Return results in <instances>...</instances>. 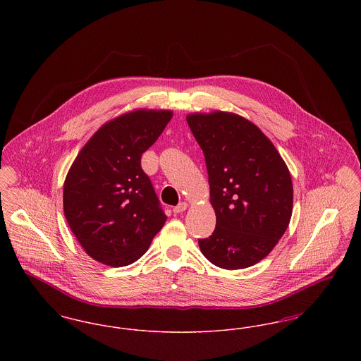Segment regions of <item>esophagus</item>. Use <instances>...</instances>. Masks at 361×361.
<instances>
[{"mask_svg": "<svg viewBox=\"0 0 361 361\" xmlns=\"http://www.w3.org/2000/svg\"><path fill=\"white\" fill-rule=\"evenodd\" d=\"M187 208H188V204H187L185 202H183V203H180L178 206H176L173 208V212H174V214H181V212H184Z\"/></svg>", "mask_w": 361, "mask_h": 361, "instance_id": "1", "label": "esophagus"}]
</instances>
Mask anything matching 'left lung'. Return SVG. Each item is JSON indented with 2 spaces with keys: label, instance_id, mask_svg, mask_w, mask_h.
Masks as SVG:
<instances>
[{
  "label": "left lung",
  "instance_id": "left-lung-1",
  "mask_svg": "<svg viewBox=\"0 0 361 361\" xmlns=\"http://www.w3.org/2000/svg\"><path fill=\"white\" fill-rule=\"evenodd\" d=\"M189 128L206 158L216 227L199 240L204 257L243 269L267 257L292 215L291 174L274 143L252 121L231 112L190 114Z\"/></svg>",
  "mask_w": 361,
  "mask_h": 361
}]
</instances>
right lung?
Listing matches in <instances>:
<instances>
[{
	"mask_svg": "<svg viewBox=\"0 0 361 361\" xmlns=\"http://www.w3.org/2000/svg\"><path fill=\"white\" fill-rule=\"evenodd\" d=\"M172 116L165 109L127 112L102 126L74 159L63 185V212L93 259L130 265L164 227L166 215L140 158Z\"/></svg>",
	"mask_w": 361,
	"mask_h": 361,
	"instance_id": "right-lung-1",
	"label": "right lung"
}]
</instances>
